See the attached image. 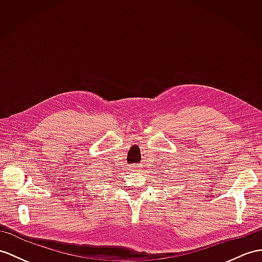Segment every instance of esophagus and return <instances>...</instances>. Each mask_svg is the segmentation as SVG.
<instances>
[{
    "label": "esophagus",
    "mask_w": 262,
    "mask_h": 262,
    "mask_svg": "<svg viewBox=\"0 0 262 262\" xmlns=\"http://www.w3.org/2000/svg\"><path fill=\"white\" fill-rule=\"evenodd\" d=\"M130 170H131L132 172H136V171H138V165H137V164H133V165H131V167H130Z\"/></svg>",
    "instance_id": "esophagus-1"
}]
</instances>
